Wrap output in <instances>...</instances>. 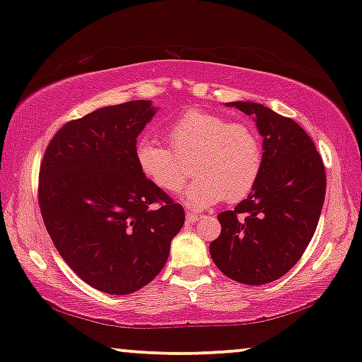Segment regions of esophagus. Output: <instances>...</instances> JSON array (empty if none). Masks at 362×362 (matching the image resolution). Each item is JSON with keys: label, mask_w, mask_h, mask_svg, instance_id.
<instances>
[{"label": "esophagus", "mask_w": 362, "mask_h": 362, "mask_svg": "<svg viewBox=\"0 0 362 362\" xmlns=\"http://www.w3.org/2000/svg\"><path fill=\"white\" fill-rule=\"evenodd\" d=\"M199 219H201V214H197V212L194 211L186 212V222H189V224H194V222H197Z\"/></svg>", "instance_id": "34e87169"}]
</instances>
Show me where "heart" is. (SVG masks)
I'll use <instances>...</instances> for the list:
<instances>
[{"label":"heart","instance_id":"obj_1","mask_svg":"<svg viewBox=\"0 0 362 362\" xmlns=\"http://www.w3.org/2000/svg\"><path fill=\"white\" fill-rule=\"evenodd\" d=\"M170 148L141 140L135 148L143 176L166 192L180 191L191 170L197 175L182 192L187 206L209 207L222 197L234 202L254 189L264 166L260 136L250 125L227 122L204 110H187L166 130Z\"/></svg>","mask_w":362,"mask_h":362}]
</instances>
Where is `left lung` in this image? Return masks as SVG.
<instances>
[{
    "instance_id": "left-lung-1",
    "label": "left lung",
    "mask_w": 362,
    "mask_h": 362,
    "mask_svg": "<svg viewBox=\"0 0 362 362\" xmlns=\"http://www.w3.org/2000/svg\"><path fill=\"white\" fill-rule=\"evenodd\" d=\"M254 117L264 138L259 181L234 211L217 216L221 235L211 242L222 274L245 285H265L284 276L301 259L326 194L323 160L303 128L255 102H229Z\"/></svg>"
}]
</instances>
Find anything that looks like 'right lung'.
<instances>
[{
	"label": "right lung",
	"mask_w": 362,
	"mask_h": 362,
	"mask_svg": "<svg viewBox=\"0 0 362 362\" xmlns=\"http://www.w3.org/2000/svg\"><path fill=\"white\" fill-rule=\"evenodd\" d=\"M151 100L103 107L64 125L39 171V206L66 264L93 288L128 295L160 274L185 209L136 166Z\"/></svg>",
	"instance_id": "obj_1"
}]
</instances>
